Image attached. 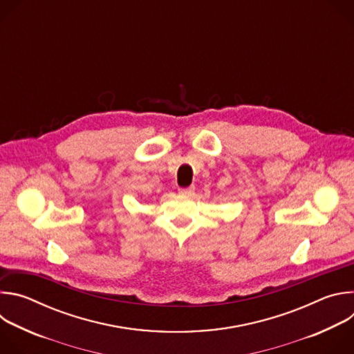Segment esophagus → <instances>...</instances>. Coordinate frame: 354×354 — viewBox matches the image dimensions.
<instances>
[{
	"instance_id": "esophagus-1",
	"label": "esophagus",
	"mask_w": 354,
	"mask_h": 354,
	"mask_svg": "<svg viewBox=\"0 0 354 354\" xmlns=\"http://www.w3.org/2000/svg\"><path fill=\"white\" fill-rule=\"evenodd\" d=\"M194 192V186H190V187H180L179 189V194H183V196H192Z\"/></svg>"
}]
</instances>
